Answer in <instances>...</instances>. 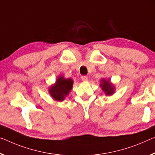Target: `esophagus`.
Here are the masks:
<instances>
[{"mask_svg":"<svg viewBox=\"0 0 155 155\" xmlns=\"http://www.w3.org/2000/svg\"><path fill=\"white\" fill-rule=\"evenodd\" d=\"M81 79H82L83 82H87L88 80V77L87 75H82V77H81Z\"/></svg>","mask_w":155,"mask_h":155,"instance_id":"1","label":"esophagus"}]
</instances>
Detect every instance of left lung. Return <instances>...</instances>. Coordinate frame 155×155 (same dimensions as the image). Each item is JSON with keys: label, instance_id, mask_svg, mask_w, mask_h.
<instances>
[{"label": "left lung", "instance_id": "8db88e82", "mask_svg": "<svg viewBox=\"0 0 155 155\" xmlns=\"http://www.w3.org/2000/svg\"><path fill=\"white\" fill-rule=\"evenodd\" d=\"M100 87L103 92L105 94L106 96H111L115 92V86L111 82V81L106 79H101V84H100Z\"/></svg>", "mask_w": 155, "mask_h": 155}]
</instances>
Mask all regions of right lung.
Returning a JSON list of instances; mask_svg holds the SVG:
<instances>
[{"label": "right lung", "mask_w": 155, "mask_h": 155, "mask_svg": "<svg viewBox=\"0 0 155 155\" xmlns=\"http://www.w3.org/2000/svg\"><path fill=\"white\" fill-rule=\"evenodd\" d=\"M73 81L71 78H65L63 75H59L55 83L48 88L51 96L55 101H63L69 94L73 88Z\"/></svg>", "instance_id": "add662e5"}]
</instances>
